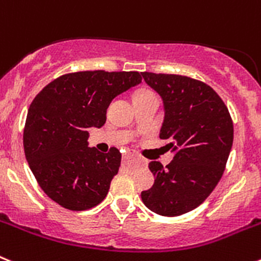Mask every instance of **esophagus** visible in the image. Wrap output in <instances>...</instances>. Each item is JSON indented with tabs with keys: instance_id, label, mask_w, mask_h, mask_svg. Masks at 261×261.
<instances>
[{
	"instance_id": "esophagus-1",
	"label": "esophagus",
	"mask_w": 261,
	"mask_h": 261,
	"mask_svg": "<svg viewBox=\"0 0 261 261\" xmlns=\"http://www.w3.org/2000/svg\"><path fill=\"white\" fill-rule=\"evenodd\" d=\"M128 158H130V155H129V154H125V155L123 156L124 162H125V159H128ZM135 159H137V158H135ZM137 165H141V161H140V159H137Z\"/></svg>"
}]
</instances>
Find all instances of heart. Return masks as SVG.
I'll return each instance as SVG.
<instances>
[{
  "instance_id": "1",
  "label": "heart",
  "mask_w": 261,
  "mask_h": 261,
  "mask_svg": "<svg viewBox=\"0 0 261 261\" xmlns=\"http://www.w3.org/2000/svg\"><path fill=\"white\" fill-rule=\"evenodd\" d=\"M137 95H154L151 91H149V90H141V91H138L137 94H136V96Z\"/></svg>"
}]
</instances>
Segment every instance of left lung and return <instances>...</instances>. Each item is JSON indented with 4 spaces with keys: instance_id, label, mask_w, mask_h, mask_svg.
Returning <instances> with one entry per match:
<instances>
[{
    "instance_id": "1",
    "label": "left lung",
    "mask_w": 261,
    "mask_h": 261,
    "mask_svg": "<svg viewBox=\"0 0 261 261\" xmlns=\"http://www.w3.org/2000/svg\"><path fill=\"white\" fill-rule=\"evenodd\" d=\"M161 95L165 119L159 137L174 159L149 163L155 176L141 199L151 212L176 217L193 211L213 192L229 158L234 128L229 110L220 95L201 81L186 75L141 73Z\"/></svg>"
}]
</instances>
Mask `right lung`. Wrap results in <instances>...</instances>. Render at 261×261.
<instances>
[{
	"instance_id": "obj_1",
	"label": "right lung",
	"mask_w": 261,
	"mask_h": 261,
	"mask_svg": "<svg viewBox=\"0 0 261 261\" xmlns=\"http://www.w3.org/2000/svg\"><path fill=\"white\" fill-rule=\"evenodd\" d=\"M138 71L86 70L53 80L30 105L23 130L24 155L45 195L69 211L103 201L117 174L116 147H89L87 128L106 123L112 99L141 84Z\"/></svg>"
}]
</instances>
